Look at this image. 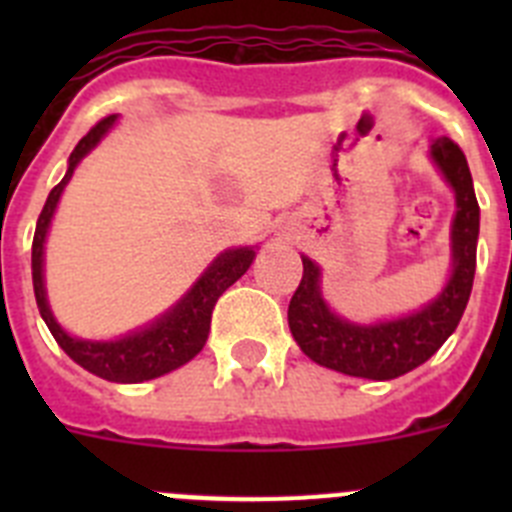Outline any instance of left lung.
Returning <instances> with one entry per match:
<instances>
[{
	"mask_svg": "<svg viewBox=\"0 0 512 512\" xmlns=\"http://www.w3.org/2000/svg\"><path fill=\"white\" fill-rule=\"evenodd\" d=\"M431 158L454 189L449 282L428 305L405 318L351 323L328 307L320 289V266L302 256V282L289 300L287 320L302 354L333 372L361 379H395L425 364L459 325L477 269L479 205L467 156L451 138L431 143Z\"/></svg>",
	"mask_w": 512,
	"mask_h": 512,
	"instance_id": "left-lung-1",
	"label": "left lung"
}]
</instances>
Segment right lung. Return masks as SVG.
<instances>
[{
    "instance_id": "right-lung-1",
    "label": "right lung",
    "mask_w": 512,
    "mask_h": 512,
    "mask_svg": "<svg viewBox=\"0 0 512 512\" xmlns=\"http://www.w3.org/2000/svg\"><path fill=\"white\" fill-rule=\"evenodd\" d=\"M115 122L117 115L104 117L76 143V148L69 156L66 176L51 189L48 200H45L33 238V289L40 318L45 320L58 346L76 364L84 366L87 372L97 374V377L107 379V382L138 384L164 377V374L174 372V369H179V366H184L200 354L207 341V333H210L212 307H215L217 297L246 274L248 266L256 259V248L241 246L223 251L202 271L200 279L187 289V295L176 302L174 307H169L164 315H158L156 320H151L143 328L130 330V333L115 338V341H89V338L66 333L58 325V320L53 318L48 295H45V238H48V230H51V220L56 215L58 200H61L66 184L71 182L76 166L81 164V158L87 156L89 151L99 146V140L104 135L115 128Z\"/></svg>"
}]
</instances>
